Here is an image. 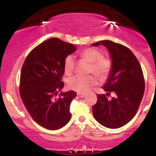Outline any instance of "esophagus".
<instances>
[{
    "label": "esophagus",
    "instance_id": "1",
    "mask_svg": "<svg viewBox=\"0 0 156 156\" xmlns=\"http://www.w3.org/2000/svg\"><path fill=\"white\" fill-rule=\"evenodd\" d=\"M77 95L82 98H84V97L86 96V94H82V93H78V94H77Z\"/></svg>",
    "mask_w": 156,
    "mask_h": 156
}]
</instances>
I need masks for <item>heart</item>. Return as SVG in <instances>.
Wrapping results in <instances>:
<instances>
[{"mask_svg":"<svg viewBox=\"0 0 156 156\" xmlns=\"http://www.w3.org/2000/svg\"><path fill=\"white\" fill-rule=\"evenodd\" d=\"M80 57L91 63L89 72L93 73L100 79H105L110 73L112 67V62L108 58L103 57L102 53L98 50L87 48L80 53ZM64 68L66 74H72L75 68V59L73 55H69L66 57L64 62ZM96 83V78L92 76H75L67 80L68 87L80 93L89 92Z\"/></svg>","mask_w":156,"mask_h":156,"instance_id":"1","label":"heart"}]
</instances>
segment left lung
Returning a JSON list of instances; mask_svg holds the SVG:
<instances>
[{"mask_svg":"<svg viewBox=\"0 0 156 156\" xmlns=\"http://www.w3.org/2000/svg\"><path fill=\"white\" fill-rule=\"evenodd\" d=\"M92 46L106 47L112 58V67L103 89L106 95L113 91L115 97L111 101L105 94H97L93 105L94 119L108 128H119L135 116L144 92L142 69L136 57L125 46L110 40H103Z\"/></svg>","mask_w":156,"mask_h":156,"instance_id":"obj_1","label":"left lung"}]
</instances>
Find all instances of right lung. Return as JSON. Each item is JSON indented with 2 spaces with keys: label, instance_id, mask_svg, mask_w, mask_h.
Here are the masks:
<instances>
[{
  "label": "right lung",
  "instance_id": "obj_1",
  "mask_svg": "<svg viewBox=\"0 0 156 156\" xmlns=\"http://www.w3.org/2000/svg\"><path fill=\"white\" fill-rule=\"evenodd\" d=\"M76 50L74 44L51 38L34 48L23 63L21 99L34 120L48 130L60 129L70 120L69 105L77 94L73 90L62 92V78L64 59Z\"/></svg>",
  "mask_w": 156,
  "mask_h": 156
}]
</instances>
